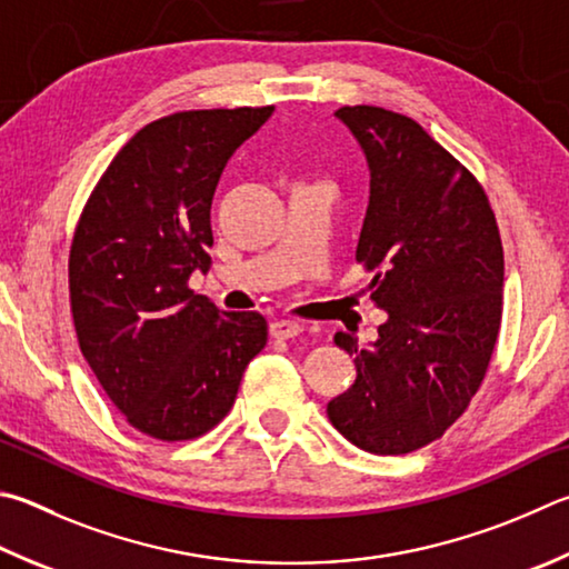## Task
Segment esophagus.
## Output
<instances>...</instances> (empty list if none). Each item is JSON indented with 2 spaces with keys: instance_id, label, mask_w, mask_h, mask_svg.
Segmentation results:
<instances>
[{
  "instance_id": "1",
  "label": "esophagus",
  "mask_w": 569,
  "mask_h": 569,
  "mask_svg": "<svg viewBox=\"0 0 569 569\" xmlns=\"http://www.w3.org/2000/svg\"><path fill=\"white\" fill-rule=\"evenodd\" d=\"M301 330H303V326L298 323V320H273L271 323V336L283 338V340L301 336Z\"/></svg>"
}]
</instances>
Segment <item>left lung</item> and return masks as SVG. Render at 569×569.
Instances as JSON below:
<instances>
[{"instance_id":"obj_1","label":"left lung","mask_w":569,"mask_h":569,"mask_svg":"<svg viewBox=\"0 0 569 569\" xmlns=\"http://www.w3.org/2000/svg\"><path fill=\"white\" fill-rule=\"evenodd\" d=\"M370 169L356 261L388 311L373 346L336 333L356 383L328 402L340 436L376 456L442 438L488 373L502 320L500 229L480 181L406 113L340 107Z\"/></svg>"}]
</instances>
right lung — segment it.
I'll return each mask as SVG.
<instances>
[{"label": "right lung", "mask_w": 569, "mask_h": 569, "mask_svg": "<svg viewBox=\"0 0 569 569\" xmlns=\"http://www.w3.org/2000/svg\"><path fill=\"white\" fill-rule=\"evenodd\" d=\"M273 107L177 111L133 133L81 209L69 303L81 356L131 428L201 438L229 416L268 323L219 311L189 276L209 271L223 167Z\"/></svg>", "instance_id": "add662e5"}]
</instances>
